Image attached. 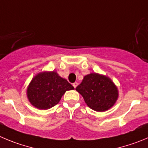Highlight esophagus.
<instances>
[{
  "label": "esophagus",
  "mask_w": 148,
  "mask_h": 148,
  "mask_svg": "<svg viewBox=\"0 0 148 148\" xmlns=\"http://www.w3.org/2000/svg\"><path fill=\"white\" fill-rule=\"evenodd\" d=\"M77 85H78V82H74V83H73V86L74 87V88H77Z\"/></svg>",
  "instance_id": "esophagus-1"
}]
</instances>
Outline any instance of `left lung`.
Wrapping results in <instances>:
<instances>
[{
  "label": "left lung",
  "instance_id": "obj_1",
  "mask_svg": "<svg viewBox=\"0 0 148 148\" xmlns=\"http://www.w3.org/2000/svg\"><path fill=\"white\" fill-rule=\"evenodd\" d=\"M83 97L87 105L97 112L111 108L118 99V89L110 78L92 73L85 76L76 88Z\"/></svg>",
  "mask_w": 148,
  "mask_h": 148
}]
</instances>
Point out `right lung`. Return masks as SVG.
I'll return each mask as SVG.
<instances>
[{
    "label": "right lung",
    "instance_id": "add662e5",
    "mask_svg": "<svg viewBox=\"0 0 148 148\" xmlns=\"http://www.w3.org/2000/svg\"><path fill=\"white\" fill-rule=\"evenodd\" d=\"M74 88L55 71L39 73L30 82L27 94L29 101L40 110H47L58 103L66 90Z\"/></svg>",
    "mask_w": 148,
    "mask_h": 148
}]
</instances>
